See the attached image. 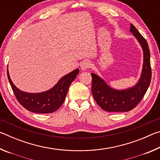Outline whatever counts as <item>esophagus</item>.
Instances as JSON below:
<instances>
[{"label":"esophagus","instance_id":"esophagus-1","mask_svg":"<svg viewBox=\"0 0 160 160\" xmlns=\"http://www.w3.org/2000/svg\"><path fill=\"white\" fill-rule=\"evenodd\" d=\"M90 66H91V63L88 60L83 61L80 65V68L82 70H87L88 68H90Z\"/></svg>","mask_w":160,"mask_h":160}]
</instances>
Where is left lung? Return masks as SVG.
<instances>
[{"label":"left lung","instance_id":"1","mask_svg":"<svg viewBox=\"0 0 160 160\" xmlns=\"http://www.w3.org/2000/svg\"><path fill=\"white\" fill-rule=\"evenodd\" d=\"M143 50V67L141 76L136 85L124 90H116L107 85L98 75L92 73V93L99 106L107 112H129L141 101L150 84L152 70L150 53L148 42L135 26L130 29Z\"/></svg>","mask_w":160,"mask_h":160}]
</instances>
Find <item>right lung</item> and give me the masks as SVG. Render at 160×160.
I'll return each instance as SVG.
<instances>
[{"label":"right lung","mask_w":160,"mask_h":160,"mask_svg":"<svg viewBox=\"0 0 160 160\" xmlns=\"http://www.w3.org/2000/svg\"><path fill=\"white\" fill-rule=\"evenodd\" d=\"M79 70L75 69L65 75L51 90L41 93H28L19 90L10 80L8 70L7 74L16 99L19 103L29 112L39 113H49L58 109L66 99L68 88Z\"/></svg>","instance_id":"add662e5"}]
</instances>
